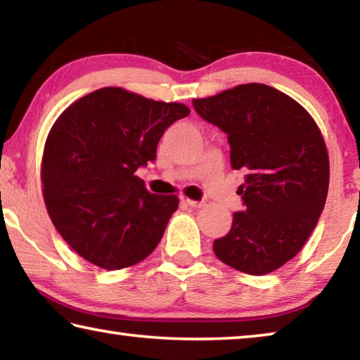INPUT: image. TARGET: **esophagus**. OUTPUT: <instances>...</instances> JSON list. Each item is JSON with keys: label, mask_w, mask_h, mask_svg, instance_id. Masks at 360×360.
<instances>
[{"label": "esophagus", "mask_w": 360, "mask_h": 360, "mask_svg": "<svg viewBox=\"0 0 360 360\" xmlns=\"http://www.w3.org/2000/svg\"><path fill=\"white\" fill-rule=\"evenodd\" d=\"M181 202H182V203H186V205H189V207H194V208H200V207H203V202L192 200V198L186 197V195H182V197H181Z\"/></svg>", "instance_id": "34e87169"}]
</instances>
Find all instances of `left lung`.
<instances>
[{"label":"left lung","instance_id":"obj_1","mask_svg":"<svg viewBox=\"0 0 360 360\" xmlns=\"http://www.w3.org/2000/svg\"><path fill=\"white\" fill-rule=\"evenodd\" d=\"M203 120L228 134L231 166L244 169V212L213 240L223 264L248 273L278 270L317 226L330 184V160L317 122L291 96L265 84H243L192 100Z\"/></svg>","mask_w":360,"mask_h":360}]
</instances>
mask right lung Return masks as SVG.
I'll return each instance as SVG.
<instances>
[{
  "label": "right lung",
  "instance_id": "right-lung-1",
  "mask_svg": "<svg viewBox=\"0 0 360 360\" xmlns=\"http://www.w3.org/2000/svg\"><path fill=\"white\" fill-rule=\"evenodd\" d=\"M191 110L103 87L74 101L48 134L41 160L48 214L72 250L105 270L142 262L163 238L176 195L146 189L137 168Z\"/></svg>",
  "mask_w": 360,
  "mask_h": 360
}]
</instances>
